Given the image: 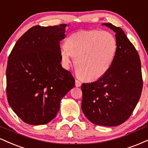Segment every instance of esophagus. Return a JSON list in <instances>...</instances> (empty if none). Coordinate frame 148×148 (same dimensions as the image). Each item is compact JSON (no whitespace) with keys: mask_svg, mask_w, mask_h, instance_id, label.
Listing matches in <instances>:
<instances>
[{"mask_svg":"<svg viewBox=\"0 0 148 148\" xmlns=\"http://www.w3.org/2000/svg\"><path fill=\"white\" fill-rule=\"evenodd\" d=\"M75 85H76V87H80V86H81V81H79V80L76 79L75 80Z\"/></svg>","mask_w":148,"mask_h":148,"instance_id":"esophagus-1","label":"esophagus"}]
</instances>
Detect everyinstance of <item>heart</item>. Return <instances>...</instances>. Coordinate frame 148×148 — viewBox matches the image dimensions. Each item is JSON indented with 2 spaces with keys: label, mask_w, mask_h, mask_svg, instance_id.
I'll list each match as a JSON object with an SVG mask.
<instances>
[{
  "label": "heart",
  "mask_w": 148,
  "mask_h": 148,
  "mask_svg": "<svg viewBox=\"0 0 148 148\" xmlns=\"http://www.w3.org/2000/svg\"><path fill=\"white\" fill-rule=\"evenodd\" d=\"M116 49V40L111 33L97 29L81 31L67 37L60 56L64 66H68L72 56L77 74L85 80L94 81L109 70Z\"/></svg>",
  "instance_id": "heart-1"
}]
</instances>
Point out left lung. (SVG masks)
Listing matches in <instances>:
<instances>
[{
  "instance_id": "obj_1",
  "label": "left lung",
  "mask_w": 148,
  "mask_h": 148,
  "mask_svg": "<svg viewBox=\"0 0 148 148\" xmlns=\"http://www.w3.org/2000/svg\"><path fill=\"white\" fill-rule=\"evenodd\" d=\"M115 32L117 49L108 72L97 81L83 83L81 108L95 125L117 126L130 118L141 95L143 79L139 55L120 27L102 24Z\"/></svg>"
}]
</instances>
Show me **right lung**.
<instances>
[{
	"label": "right lung",
	"instance_id": "obj_1",
	"mask_svg": "<svg viewBox=\"0 0 148 148\" xmlns=\"http://www.w3.org/2000/svg\"><path fill=\"white\" fill-rule=\"evenodd\" d=\"M67 27H32L17 40L9 56V105L29 125L50 122L60 109L62 98L75 85L72 74L60 64V41L65 38Z\"/></svg>",
	"mask_w": 148,
	"mask_h": 148
}]
</instances>
